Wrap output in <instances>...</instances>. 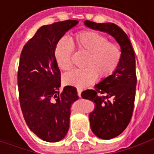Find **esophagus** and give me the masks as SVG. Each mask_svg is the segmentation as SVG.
<instances>
[{"instance_id":"1","label":"esophagus","mask_w":154,"mask_h":154,"mask_svg":"<svg viewBox=\"0 0 154 154\" xmlns=\"http://www.w3.org/2000/svg\"><path fill=\"white\" fill-rule=\"evenodd\" d=\"M77 92H78V95L80 97V94H81V92H82V88L77 87Z\"/></svg>"}]
</instances>
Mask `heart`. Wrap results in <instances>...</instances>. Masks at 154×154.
<instances>
[{
    "mask_svg": "<svg viewBox=\"0 0 154 154\" xmlns=\"http://www.w3.org/2000/svg\"><path fill=\"white\" fill-rule=\"evenodd\" d=\"M74 46L80 52L86 54L83 65L85 68L75 69L64 75L67 85L85 87L98 78L105 79L115 73L122 60V49L116 42L108 41L107 37L93 31H81L74 35L71 41L62 38L55 48L57 66L63 71L73 67L72 56Z\"/></svg>",
    "mask_w": 154,
    "mask_h": 154,
    "instance_id": "obj_1",
    "label": "heart"
}]
</instances>
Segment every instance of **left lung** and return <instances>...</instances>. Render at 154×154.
<instances>
[{
    "instance_id": "1",
    "label": "left lung",
    "mask_w": 154,
    "mask_h": 154,
    "mask_svg": "<svg viewBox=\"0 0 154 154\" xmlns=\"http://www.w3.org/2000/svg\"><path fill=\"white\" fill-rule=\"evenodd\" d=\"M85 25L109 33L121 46L122 60L115 73L93 90L81 93L82 98L95 103V109L89 115L92 132L101 139H112L124 131L133 115L137 82L135 55L127 34L118 26L90 20L85 21Z\"/></svg>"
}]
</instances>
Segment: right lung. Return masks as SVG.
<instances>
[{
    "instance_id": "add662e5",
    "label": "right lung",
    "mask_w": 154,
    "mask_h": 154,
    "mask_svg": "<svg viewBox=\"0 0 154 154\" xmlns=\"http://www.w3.org/2000/svg\"><path fill=\"white\" fill-rule=\"evenodd\" d=\"M78 20L40 27L24 45L18 69L19 98L27 126L48 142L62 140L69 128L73 103L79 99L74 86L60 92L61 72L55 58L58 41Z\"/></svg>"
}]
</instances>
